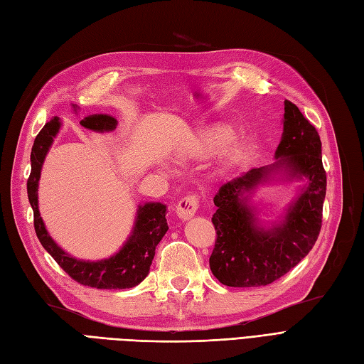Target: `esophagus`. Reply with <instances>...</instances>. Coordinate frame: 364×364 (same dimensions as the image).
<instances>
[{
    "mask_svg": "<svg viewBox=\"0 0 364 364\" xmlns=\"http://www.w3.org/2000/svg\"><path fill=\"white\" fill-rule=\"evenodd\" d=\"M199 208V196L196 193H187L177 203V215L180 219L192 218Z\"/></svg>",
    "mask_w": 364,
    "mask_h": 364,
    "instance_id": "34e87169",
    "label": "esophagus"
}]
</instances>
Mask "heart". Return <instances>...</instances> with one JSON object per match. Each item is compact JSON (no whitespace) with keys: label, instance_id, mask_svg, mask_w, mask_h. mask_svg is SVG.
I'll list each match as a JSON object with an SVG mask.
<instances>
[{"label":"heart","instance_id":"1","mask_svg":"<svg viewBox=\"0 0 364 364\" xmlns=\"http://www.w3.org/2000/svg\"><path fill=\"white\" fill-rule=\"evenodd\" d=\"M231 137H232V132L227 125H222V124L210 125L205 128V130L198 133L193 137L191 145L187 146L184 152L189 156L213 154V152L224 148L230 142Z\"/></svg>","mask_w":364,"mask_h":364}]
</instances>
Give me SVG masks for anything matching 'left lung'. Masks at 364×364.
Listing matches in <instances>:
<instances>
[{
  "instance_id": "obj_1",
  "label": "left lung",
  "mask_w": 364,
  "mask_h": 364,
  "mask_svg": "<svg viewBox=\"0 0 364 364\" xmlns=\"http://www.w3.org/2000/svg\"><path fill=\"white\" fill-rule=\"evenodd\" d=\"M281 157L271 168L251 169L219 187L212 222L216 240L210 269L230 287H263L286 275L318 240L326 193L322 144L318 130L295 104L284 101V133L275 152ZM286 166L304 174L309 184L289 209L287 220L272 230L257 228L252 210L241 196L275 167Z\"/></svg>"
}]
</instances>
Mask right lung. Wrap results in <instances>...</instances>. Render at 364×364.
<instances>
[{"label":"right lung","mask_w":364,"mask_h":364,"mask_svg":"<svg viewBox=\"0 0 364 364\" xmlns=\"http://www.w3.org/2000/svg\"><path fill=\"white\" fill-rule=\"evenodd\" d=\"M80 124L93 132H109L116 127V119L107 114H92ZM58 128H60V122L54 116L43 125L36 139H34L31 148V172L27 181V193L33 208L36 236L57 264L77 283L97 289L134 287L148 275L152 259L156 255V246L169 228L166 220V205L151 203L139 207L132 237L112 259L102 262H81L68 255L58 248L50 237V234L46 232L38 208V184L42 163Z\"/></svg>","instance_id":"1"}]
</instances>
